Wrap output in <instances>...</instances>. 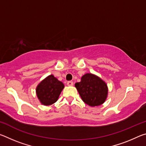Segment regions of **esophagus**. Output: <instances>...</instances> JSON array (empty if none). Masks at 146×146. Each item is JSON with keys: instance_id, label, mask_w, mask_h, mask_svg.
I'll list each match as a JSON object with an SVG mask.
<instances>
[{"instance_id": "1", "label": "esophagus", "mask_w": 146, "mask_h": 146, "mask_svg": "<svg viewBox=\"0 0 146 146\" xmlns=\"http://www.w3.org/2000/svg\"><path fill=\"white\" fill-rule=\"evenodd\" d=\"M67 85L69 86H72L73 85V82H72V81H68V82H67Z\"/></svg>"}]
</instances>
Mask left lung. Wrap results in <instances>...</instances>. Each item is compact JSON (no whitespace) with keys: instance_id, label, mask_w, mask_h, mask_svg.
Listing matches in <instances>:
<instances>
[{"instance_id":"left-lung-1","label":"left lung","mask_w":146,"mask_h":146,"mask_svg":"<svg viewBox=\"0 0 146 146\" xmlns=\"http://www.w3.org/2000/svg\"><path fill=\"white\" fill-rule=\"evenodd\" d=\"M75 86L82 100L91 107L102 104L107 98V84L93 74H85L81 78L80 82L75 83Z\"/></svg>"}]
</instances>
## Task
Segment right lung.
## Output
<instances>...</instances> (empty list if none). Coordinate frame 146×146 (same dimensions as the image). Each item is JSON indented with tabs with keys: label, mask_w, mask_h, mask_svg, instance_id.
I'll return each mask as SVG.
<instances>
[{
	"label": "right lung",
	"mask_w": 146,
	"mask_h": 146,
	"mask_svg": "<svg viewBox=\"0 0 146 146\" xmlns=\"http://www.w3.org/2000/svg\"><path fill=\"white\" fill-rule=\"evenodd\" d=\"M64 88L62 82L53 75H49L38 84L36 88V96L42 104L51 105L57 101Z\"/></svg>",
	"instance_id": "obj_1"
}]
</instances>
